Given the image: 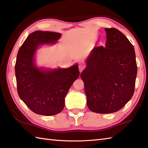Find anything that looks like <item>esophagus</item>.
<instances>
[{"mask_svg":"<svg viewBox=\"0 0 148 148\" xmlns=\"http://www.w3.org/2000/svg\"><path fill=\"white\" fill-rule=\"evenodd\" d=\"M78 68H79V71L80 72H82L83 71V70L84 69V65L80 64L78 66Z\"/></svg>","mask_w":148,"mask_h":148,"instance_id":"obj_1","label":"esophagus"}]
</instances>
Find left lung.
I'll list each match as a JSON object with an SVG mask.
<instances>
[{
  "label": "left lung",
  "mask_w": 148,
  "mask_h": 148,
  "mask_svg": "<svg viewBox=\"0 0 148 148\" xmlns=\"http://www.w3.org/2000/svg\"><path fill=\"white\" fill-rule=\"evenodd\" d=\"M105 47L93 49L80 74L92 112H116L134 95L137 66L134 47L123 33L115 28L105 29Z\"/></svg>",
  "instance_id": "left-lung-1"
}]
</instances>
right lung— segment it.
<instances>
[{"mask_svg": "<svg viewBox=\"0 0 148 148\" xmlns=\"http://www.w3.org/2000/svg\"><path fill=\"white\" fill-rule=\"evenodd\" d=\"M61 37L59 32L36 31L21 46L15 64L17 91L20 99L32 112L53 116L61 112L71 85L79 77L78 66L68 68H39L36 51L44 45H54Z\"/></svg>", "mask_w": 148, "mask_h": 148, "instance_id": "obj_1", "label": "right lung"}]
</instances>
